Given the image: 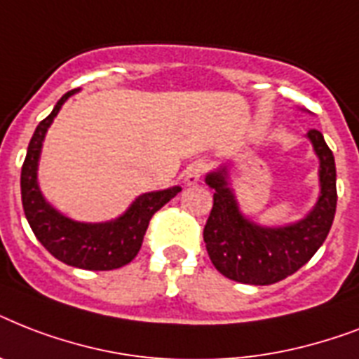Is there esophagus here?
<instances>
[{
    "mask_svg": "<svg viewBox=\"0 0 359 359\" xmlns=\"http://www.w3.org/2000/svg\"><path fill=\"white\" fill-rule=\"evenodd\" d=\"M205 171H207V163L205 162H194L190 165V168L186 169L184 173V182L186 184H197L199 180H201V177L205 175Z\"/></svg>",
    "mask_w": 359,
    "mask_h": 359,
    "instance_id": "obj_1",
    "label": "esophagus"
}]
</instances>
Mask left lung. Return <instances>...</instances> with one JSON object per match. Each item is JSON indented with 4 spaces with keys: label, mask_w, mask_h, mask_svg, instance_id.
I'll use <instances>...</instances> for the list:
<instances>
[{
    "label": "left lung",
    "mask_w": 359,
    "mask_h": 359,
    "mask_svg": "<svg viewBox=\"0 0 359 359\" xmlns=\"http://www.w3.org/2000/svg\"><path fill=\"white\" fill-rule=\"evenodd\" d=\"M307 137L320 160V196L306 218L283 227H262L244 218L229 188L227 168L207 175L214 205L203 238L210 261L225 278L248 285H272L300 270L323 245L337 207L334 152L318 130Z\"/></svg>",
    "instance_id": "left-lung-1"
}]
</instances>
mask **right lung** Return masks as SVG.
Here are the masks:
<instances>
[{
    "instance_id": "add662e5",
    "label": "right lung",
    "mask_w": 359,
    "mask_h": 359,
    "mask_svg": "<svg viewBox=\"0 0 359 359\" xmlns=\"http://www.w3.org/2000/svg\"><path fill=\"white\" fill-rule=\"evenodd\" d=\"M76 91L78 89H72L59 98L52 114L39 123L35 134L31 137L22 165V177H20L22 205L36 240L55 259L69 266L83 268V270H115L128 264L137 255L151 218L156 210H160L165 203L179 194L180 186L143 194L130 205L123 216L104 224L74 222L57 212L42 197L36 182V168L41 158L42 141L53 117L59 114L67 98L72 97Z\"/></svg>"
}]
</instances>
